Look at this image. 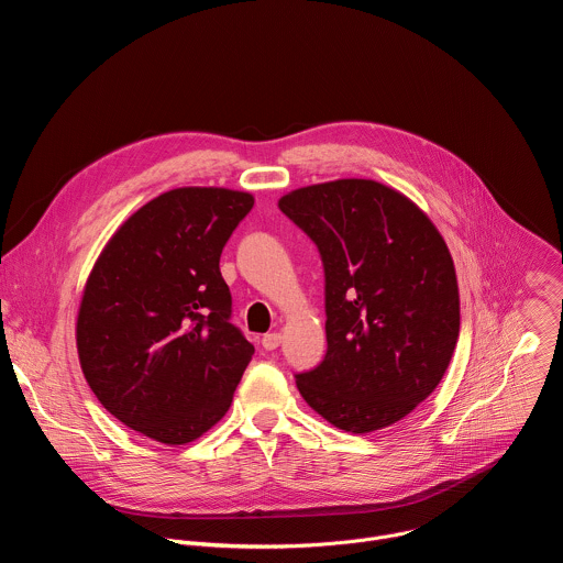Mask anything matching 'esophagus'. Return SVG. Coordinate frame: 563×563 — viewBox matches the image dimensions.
<instances>
[{"mask_svg":"<svg viewBox=\"0 0 563 563\" xmlns=\"http://www.w3.org/2000/svg\"><path fill=\"white\" fill-rule=\"evenodd\" d=\"M280 343H283V336H280L278 332H272V334H265V336H263V347L269 350V352L276 350Z\"/></svg>","mask_w":563,"mask_h":563,"instance_id":"34e87169","label":"esophagus"}]
</instances>
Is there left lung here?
Returning <instances> with one entry per match:
<instances>
[{"label":"left lung","mask_w":563,"mask_h":563,"mask_svg":"<svg viewBox=\"0 0 563 563\" xmlns=\"http://www.w3.org/2000/svg\"><path fill=\"white\" fill-rule=\"evenodd\" d=\"M278 207L325 267L328 354L296 376L300 396L352 434L394 426L437 389L456 347L459 285L443 235L406 194L365 178L300 187Z\"/></svg>","instance_id":"obj_1"}]
</instances>
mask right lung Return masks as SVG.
Masks as SVG:
<instances>
[{
  "mask_svg": "<svg viewBox=\"0 0 563 563\" xmlns=\"http://www.w3.org/2000/svg\"><path fill=\"white\" fill-rule=\"evenodd\" d=\"M254 196L178 187L131 213L100 252L75 320L79 367L107 412L185 445L229 410L254 345L231 325L220 254Z\"/></svg>",
  "mask_w": 563,
  "mask_h": 563,
  "instance_id": "right-lung-1",
  "label": "right lung"
}]
</instances>
